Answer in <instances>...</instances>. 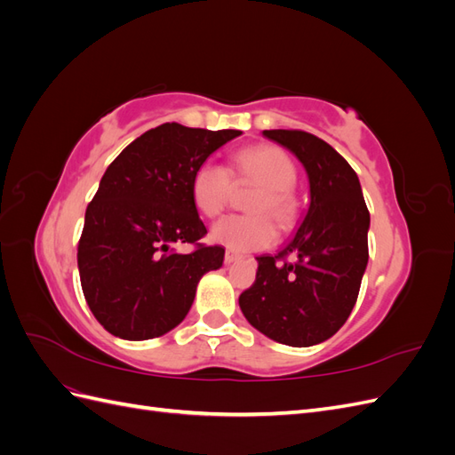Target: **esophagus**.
Instances as JSON below:
<instances>
[{"instance_id": "1", "label": "esophagus", "mask_w": 455, "mask_h": 455, "mask_svg": "<svg viewBox=\"0 0 455 455\" xmlns=\"http://www.w3.org/2000/svg\"><path fill=\"white\" fill-rule=\"evenodd\" d=\"M237 259H241V254H239V252H235V251H226V254H224V261H226V264H233V261H237Z\"/></svg>"}]
</instances>
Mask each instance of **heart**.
<instances>
[{"instance_id":"b5f03b06","label":"heart","mask_w":455,"mask_h":455,"mask_svg":"<svg viewBox=\"0 0 455 455\" xmlns=\"http://www.w3.org/2000/svg\"><path fill=\"white\" fill-rule=\"evenodd\" d=\"M233 178L237 184L254 182L259 188L251 201L254 214H235L212 226L211 239L228 249L249 252L264 251L277 241V224L292 228L299 206L292 188L298 182V169L292 157L279 146L258 144L241 149L231 167L204 161L191 176V199L206 218L222 214L233 196ZM274 217L271 219L270 216Z\"/></svg>"}]
</instances>
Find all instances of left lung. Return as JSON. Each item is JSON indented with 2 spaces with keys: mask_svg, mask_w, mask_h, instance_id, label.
Masks as SVG:
<instances>
[{
  "mask_svg": "<svg viewBox=\"0 0 455 455\" xmlns=\"http://www.w3.org/2000/svg\"><path fill=\"white\" fill-rule=\"evenodd\" d=\"M264 136L304 164L311 203L294 239L277 256L256 258V281L239 296V306L261 334L309 347L332 338L355 307L368 264L370 212L359 176L332 146L296 129Z\"/></svg>",
  "mask_w": 455,
  "mask_h": 455,
  "instance_id": "1",
  "label": "left lung"
}]
</instances>
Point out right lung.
Masks as SVG:
<instances>
[{
    "mask_svg": "<svg viewBox=\"0 0 455 455\" xmlns=\"http://www.w3.org/2000/svg\"><path fill=\"white\" fill-rule=\"evenodd\" d=\"M241 131L163 123L131 142L106 169L85 212L77 244L81 288L109 334L151 339L180 324L197 283L224 261L206 246V228L191 199V176ZM188 242L191 253L175 246Z\"/></svg>",
    "mask_w": 455,
    "mask_h": 455,
    "instance_id": "right-lung-1",
    "label": "right lung"
}]
</instances>
